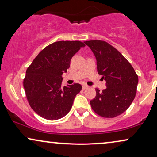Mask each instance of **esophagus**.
I'll return each mask as SVG.
<instances>
[{
  "instance_id": "obj_1",
  "label": "esophagus",
  "mask_w": 157,
  "mask_h": 157,
  "mask_svg": "<svg viewBox=\"0 0 157 157\" xmlns=\"http://www.w3.org/2000/svg\"><path fill=\"white\" fill-rule=\"evenodd\" d=\"M88 88H89V86H87V85H83V90L86 89H88Z\"/></svg>"
}]
</instances>
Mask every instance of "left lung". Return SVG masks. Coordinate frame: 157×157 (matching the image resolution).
<instances>
[{"label": "left lung", "instance_id": "left-lung-1", "mask_svg": "<svg viewBox=\"0 0 157 157\" xmlns=\"http://www.w3.org/2000/svg\"><path fill=\"white\" fill-rule=\"evenodd\" d=\"M96 59L98 74L106 81V89L100 91L90 104L94 112L104 118H113L132 104L136 94L138 76L134 68L114 47L104 40L84 41Z\"/></svg>", "mask_w": 157, "mask_h": 157}]
</instances>
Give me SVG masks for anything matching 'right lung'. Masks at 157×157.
Returning <instances> with one entry per match:
<instances>
[{"instance_id":"right-lung-1","label":"right lung","mask_w":157,"mask_h":157,"mask_svg":"<svg viewBox=\"0 0 157 157\" xmlns=\"http://www.w3.org/2000/svg\"><path fill=\"white\" fill-rule=\"evenodd\" d=\"M83 46L79 40L54 42L43 49L28 67L23 87L30 106L40 117L57 120L70 111L82 86L74 83L62 87L61 76L70 67L71 58Z\"/></svg>"}]
</instances>
